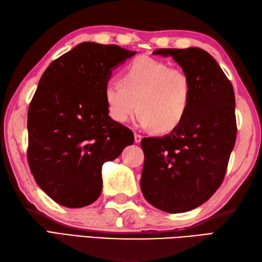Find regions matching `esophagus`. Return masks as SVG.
Listing matches in <instances>:
<instances>
[{
  "mask_svg": "<svg viewBox=\"0 0 262 262\" xmlns=\"http://www.w3.org/2000/svg\"><path fill=\"white\" fill-rule=\"evenodd\" d=\"M134 140H135V143H141V141H142V135H140V134H137V133H135L134 134Z\"/></svg>",
  "mask_w": 262,
  "mask_h": 262,
  "instance_id": "34e87169",
  "label": "esophagus"
}]
</instances>
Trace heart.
Wrapping results in <instances>:
<instances>
[{
  "mask_svg": "<svg viewBox=\"0 0 262 262\" xmlns=\"http://www.w3.org/2000/svg\"><path fill=\"white\" fill-rule=\"evenodd\" d=\"M120 82L104 89L109 116L119 124L129 120L137 109L142 127L168 133L181 125L190 109V77L162 60L137 57L125 69Z\"/></svg>",
  "mask_w": 262,
  "mask_h": 262,
  "instance_id": "b5f03b06",
  "label": "heart"
}]
</instances>
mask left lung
<instances>
[{
    "mask_svg": "<svg viewBox=\"0 0 262 262\" xmlns=\"http://www.w3.org/2000/svg\"><path fill=\"white\" fill-rule=\"evenodd\" d=\"M191 80L192 101L179 127L145 137L141 189L147 202L168 213H185L213 196L226 173L236 140L235 97L213 56L202 48H160Z\"/></svg>",
    "mask_w": 262,
    "mask_h": 262,
    "instance_id": "obj_1",
    "label": "left lung"
}]
</instances>
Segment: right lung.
Returning <instances> with one entry per match:
<instances>
[{
    "instance_id": "1",
    "label": "right lung",
    "mask_w": 262,
    "mask_h": 262,
    "mask_svg": "<svg viewBox=\"0 0 262 262\" xmlns=\"http://www.w3.org/2000/svg\"><path fill=\"white\" fill-rule=\"evenodd\" d=\"M136 52L82 42L43 72L28 110V163L54 202L80 208L99 198L102 164L134 143L129 128L108 115L104 89Z\"/></svg>"
}]
</instances>
